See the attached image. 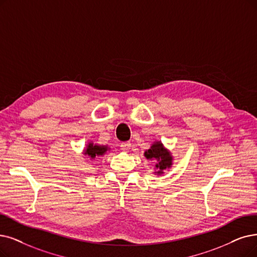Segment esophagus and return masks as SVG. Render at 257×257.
Instances as JSON below:
<instances>
[{
  "label": "esophagus",
  "mask_w": 257,
  "mask_h": 257,
  "mask_svg": "<svg viewBox=\"0 0 257 257\" xmlns=\"http://www.w3.org/2000/svg\"><path fill=\"white\" fill-rule=\"evenodd\" d=\"M120 149L123 152H128L130 149H131V143L130 142H122L120 145Z\"/></svg>",
  "instance_id": "obj_1"
}]
</instances>
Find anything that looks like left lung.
<instances>
[{"label":"left lung","mask_w":257,"mask_h":257,"mask_svg":"<svg viewBox=\"0 0 257 257\" xmlns=\"http://www.w3.org/2000/svg\"><path fill=\"white\" fill-rule=\"evenodd\" d=\"M145 156L147 159L156 161L155 169L158 171L155 172V174H157V175H161L164 170L170 169L173 164V157L171 153L163 147L160 141L154 142L151 148L145 152Z\"/></svg>","instance_id":"1"}]
</instances>
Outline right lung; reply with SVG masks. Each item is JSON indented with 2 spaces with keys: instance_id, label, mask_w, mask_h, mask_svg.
I'll return each mask as SVG.
<instances>
[{
  "instance_id": "obj_1",
  "label": "right lung",
  "mask_w": 257,
  "mask_h": 257,
  "mask_svg": "<svg viewBox=\"0 0 257 257\" xmlns=\"http://www.w3.org/2000/svg\"><path fill=\"white\" fill-rule=\"evenodd\" d=\"M107 150H108L107 146H98V145H94L93 142H88V145L86 146L85 150L83 151L84 152L83 154L87 158L93 160L96 157L104 155Z\"/></svg>"
}]
</instances>
